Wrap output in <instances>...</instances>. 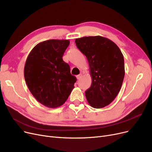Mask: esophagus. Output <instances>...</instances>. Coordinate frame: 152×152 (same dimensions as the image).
Here are the masks:
<instances>
[{
	"instance_id": "1",
	"label": "esophagus",
	"mask_w": 152,
	"mask_h": 152,
	"mask_svg": "<svg viewBox=\"0 0 152 152\" xmlns=\"http://www.w3.org/2000/svg\"><path fill=\"white\" fill-rule=\"evenodd\" d=\"M81 77H82V74H79V75H77V79L79 80V79H80V78H81Z\"/></svg>"
}]
</instances>
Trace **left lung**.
<instances>
[{
  "instance_id": "8db88e82",
  "label": "left lung",
  "mask_w": 152,
  "mask_h": 152,
  "mask_svg": "<svg viewBox=\"0 0 152 152\" xmlns=\"http://www.w3.org/2000/svg\"><path fill=\"white\" fill-rule=\"evenodd\" d=\"M75 42L89 65L92 84L85 91L87 102L92 107L102 108L113 102L121 89L125 75L123 54L115 43L99 35Z\"/></svg>"
}]
</instances>
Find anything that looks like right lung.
<instances>
[{"label": "right lung", "mask_w": 152, "mask_h": 152, "mask_svg": "<svg viewBox=\"0 0 152 152\" xmlns=\"http://www.w3.org/2000/svg\"><path fill=\"white\" fill-rule=\"evenodd\" d=\"M69 40L50 39L37 44L26 58L24 77L34 97L45 107L56 108L67 100L77 79L63 56Z\"/></svg>", "instance_id": "right-lung-1"}]
</instances>
